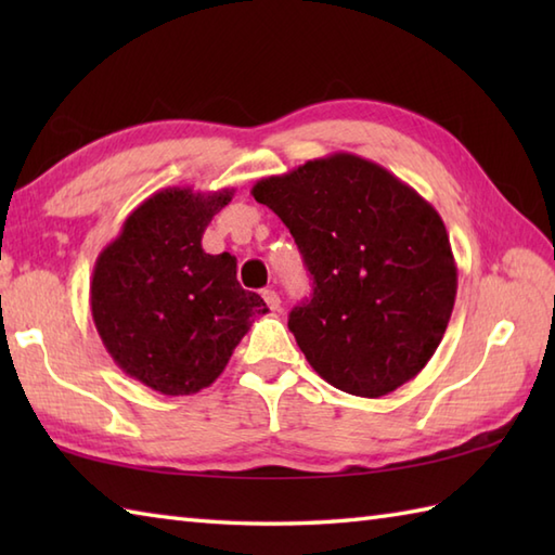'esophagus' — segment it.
I'll return each mask as SVG.
<instances>
[{"mask_svg": "<svg viewBox=\"0 0 555 555\" xmlns=\"http://www.w3.org/2000/svg\"><path fill=\"white\" fill-rule=\"evenodd\" d=\"M262 298H264V302L269 305L271 310H281V298H279V293L274 291V288H267V291H262Z\"/></svg>", "mask_w": 555, "mask_h": 555, "instance_id": "1", "label": "esophagus"}]
</instances>
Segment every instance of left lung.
<instances>
[{"label": "left lung", "mask_w": 555, "mask_h": 555, "mask_svg": "<svg viewBox=\"0 0 555 555\" xmlns=\"http://www.w3.org/2000/svg\"><path fill=\"white\" fill-rule=\"evenodd\" d=\"M312 276L288 328L324 382L382 398L415 379L451 320L457 267L427 199L350 152L257 181Z\"/></svg>", "instance_id": "left-lung-1"}]
</instances>
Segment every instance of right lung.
<instances>
[{"label": "right lung", "instance_id": "obj_1", "mask_svg": "<svg viewBox=\"0 0 555 555\" xmlns=\"http://www.w3.org/2000/svg\"><path fill=\"white\" fill-rule=\"evenodd\" d=\"M233 188H164L126 217L100 253L90 310L119 367L164 396H191L227 367L253 320L269 312L235 279V257L203 250Z\"/></svg>", "mask_w": 555, "mask_h": 555}]
</instances>
